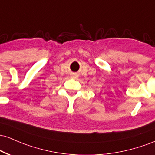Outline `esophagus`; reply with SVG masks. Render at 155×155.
<instances>
[{"label":"esophagus","mask_w":155,"mask_h":155,"mask_svg":"<svg viewBox=\"0 0 155 155\" xmlns=\"http://www.w3.org/2000/svg\"><path fill=\"white\" fill-rule=\"evenodd\" d=\"M76 77H77V76H76Z\"/></svg>","instance_id":"obj_1"}]
</instances>
